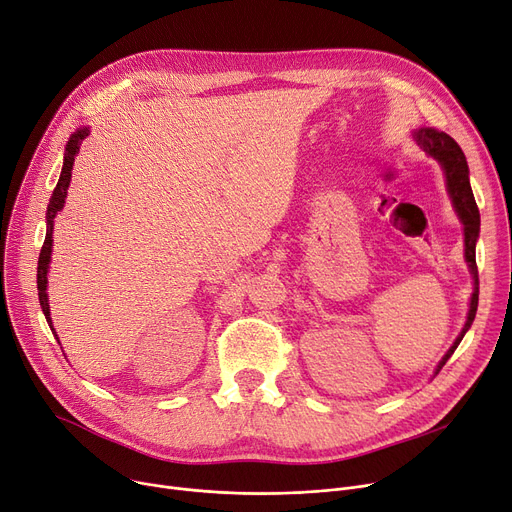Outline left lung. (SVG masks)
<instances>
[{
	"label": "left lung",
	"mask_w": 512,
	"mask_h": 512,
	"mask_svg": "<svg viewBox=\"0 0 512 512\" xmlns=\"http://www.w3.org/2000/svg\"><path fill=\"white\" fill-rule=\"evenodd\" d=\"M415 141L421 145V149L425 153H429L434 159H438L442 168H444V172H446L448 193L452 197L456 213H459V218L465 226V259L471 267V274H473V280H475V290H473V297H471L467 324H465L463 332L459 334V338H456L454 344L450 346V351L440 361V365L436 369V373H440V369L446 365V361L456 351V346L461 344L463 336L471 328L473 319H475V311H477L479 278H477V263H475V242H477V236H479V209H477V203H475V197H473V191H471L467 159H465V153L459 147V143H456L452 137H448L446 132H440V130H434V128H419L415 132Z\"/></svg>",
	"instance_id": "8db88e82"
}]
</instances>
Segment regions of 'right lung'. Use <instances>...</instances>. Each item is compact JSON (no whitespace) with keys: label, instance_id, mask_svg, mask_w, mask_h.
<instances>
[{"label":"right lung","instance_id":"right-lung-1","mask_svg":"<svg viewBox=\"0 0 512 512\" xmlns=\"http://www.w3.org/2000/svg\"><path fill=\"white\" fill-rule=\"evenodd\" d=\"M89 137V130L87 128H80L76 130L68 145H66V153H64V168H62V174H60V180L56 184V188H53V195L49 199V205H47V234H45V242L41 247V253H39V267H37V290H39V303H41V309L45 313V319L49 321L51 326V317H49V303H47V267H49V255H51V232H53V218H56V213L64 207V201H66V193H68V184H70V176H72V166H74V157L78 155L80 151V143H83L85 139Z\"/></svg>","mask_w":512,"mask_h":512}]
</instances>
